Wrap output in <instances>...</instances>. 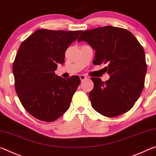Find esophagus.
<instances>
[{"instance_id": "1", "label": "esophagus", "mask_w": 156, "mask_h": 156, "mask_svg": "<svg viewBox=\"0 0 156 156\" xmlns=\"http://www.w3.org/2000/svg\"><path fill=\"white\" fill-rule=\"evenodd\" d=\"M80 80H81V81H85V80H87V79H88L85 75H80Z\"/></svg>"}]
</instances>
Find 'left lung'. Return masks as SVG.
I'll use <instances>...</instances> for the list:
<instances>
[{
	"label": "left lung",
	"instance_id": "1",
	"mask_svg": "<svg viewBox=\"0 0 156 156\" xmlns=\"http://www.w3.org/2000/svg\"><path fill=\"white\" fill-rule=\"evenodd\" d=\"M78 41L87 42L95 50L94 65L106 64L108 81L91 77V105L103 115L116 117L131 110L141 95L147 66L144 51L131 32L113 26L83 31Z\"/></svg>",
	"mask_w": 156,
	"mask_h": 156
}]
</instances>
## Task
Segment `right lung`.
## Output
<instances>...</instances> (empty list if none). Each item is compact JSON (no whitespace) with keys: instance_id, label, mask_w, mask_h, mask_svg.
I'll return each instance as SVG.
<instances>
[{"instance_id":"obj_1","label":"right lung","mask_w":156,"mask_h":156,"mask_svg":"<svg viewBox=\"0 0 156 156\" xmlns=\"http://www.w3.org/2000/svg\"><path fill=\"white\" fill-rule=\"evenodd\" d=\"M82 30L40 29L20 44L13 63L15 90L25 109L39 120L51 122L68 111L80 84L75 75H56L58 63Z\"/></svg>"}]
</instances>
